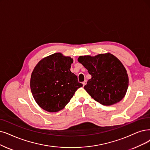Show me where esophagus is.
I'll list each match as a JSON object with an SVG mask.
<instances>
[{"label":"esophagus","instance_id":"esophagus-1","mask_svg":"<svg viewBox=\"0 0 150 150\" xmlns=\"http://www.w3.org/2000/svg\"><path fill=\"white\" fill-rule=\"evenodd\" d=\"M86 83H87V81H83V82H82V84H83V86H86Z\"/></svg>","mask_w":150,"mask_h":150}]
</instances>
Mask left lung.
<instances>
[{"instance_id": "1", "label": "left lung", "mask_w": 150, "mask_h": 150, "mask_svg": "<svg viewBox=\"0 0 150 150\" xmlns=\"http://www.w3.org/2000/svg\"><path fill=\"white\" fill-rule=\"evenodd\" d=\"M77 60L92 76L84 89L95 101L110 106L124 97L129 77L124 65L115 56L102 53L95 57L80 56Z\"/></svg>"}]
</instances>
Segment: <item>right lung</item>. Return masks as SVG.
Here are the masks:
<instances>
[{
	"label": "right lung",
	"instance_id": "right-lung-1",
	"mask_svg": "<svg viewBox=\"0 0 150 150\" xmlns=\"http://www.w3.org/2000/svg\"><path fill=\"white\" fill-rule=\"evenodd\" d=\"M73 59L55 53L43 58L31 74L30 87L33 97L43 110L58 112L65 107L75 92L82 87L70 71Z\"/></svg>",
	"mask_w": 150,
	"mask_h": 150
}]
</instances>
